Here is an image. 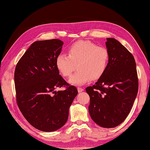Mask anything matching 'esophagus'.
I'll use <instances>...</instances> for the list:
<instances>
[{
	"instance_id": "1",
	"label": "esophagus",
	"mask_w": 150,
	"mask_h": 150,
	"mask_svg": "<svg viewBox=\"0 0 150 150\" xmlns=\"http://www.w3.org/2000/svg\"><path fill=\"white\" fill-rule=\"evenodd\" d=\"M77 90H78L79 93H81V92H82V91H84V89L82 88H78Z\"/></svg>"
}]
</instances>
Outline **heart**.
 Returning a JSON list of instances; mask_svg holds the SVG:
<instances>
[{
  "label": "heart",
  "instance_id": "heart-1",
  "mask_svg": "<svg viewBox=\"0 0 150 150\" xmlns=\"http://www.w3.org/2000/svg\"><path fill=\"white\" fill-rule=\"evenodd\" d=\"M68 55L60 53L56 57L55 64L64 77H69L77 65V71L69 79L70 84L81 86L97 80L106 71L110 55L106 48L97 46L88 40L73 43L68 49Z\"/></svg>",
  "mask_w": 150,
  "mask_h": 150
}]
</instances>
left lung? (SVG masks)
Wrapping results in <instances>:
<instances>
[{
  "label": "left lung",
  "instance_id": "obj_1",
  "mask_svg": "<svg viewBox=\"0 0 150 150\" xmlns=\"http://www.w3.org/2000/svg\"><path fill=\"white\" fill-rule=\"evenodd\" d=\"M110 59L108 68L93 86L86 89L90 97L88 110L98 126H119L128 115L138 92L136 63L132 54L113 38L106 42Z\"/></svg>",
  "mask_w": 150,
  "mask_h": 150
}]
</instances>
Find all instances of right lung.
I'll use <instances>...</instances> for the list:
<instances>
[{
  "label": "right lung",
  "mask_w": 150,
  "mask_h": 150,
  "mask_svg": "<svg viewBox=\"0 0 150 150\" xmlns=\"http://www.w3.org/2000/svg\"><path fill=\"white\" fill-rule=\"evenodd\" d=\"M63 42L59 39L35 41L18 60L15 70L18 106L31 126L42 132H54L67 122L69 108L78 94L59 75L55 60ZM65 91L56 92L57 87Z\"/></svg>",
  "instance_id": "obj_1"
}]
</instances>
